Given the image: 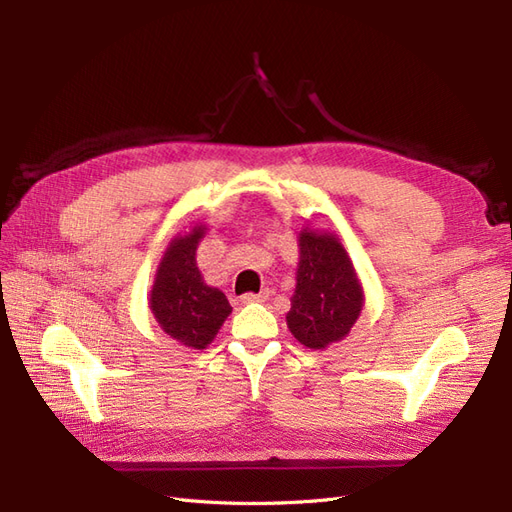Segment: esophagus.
Returning a JSON list of instances; mask_svg holds the SVG:
<instances>
[{
  "label": "esophagus",
  "mask_w": 512,
  "mask_h": 512,
  "mask_svg": "<svg viewBox=\"0 0 512 512\" xmlns=\"http://www.w3.org/2000/svg\"><path fill=\"white\" fill-rule=\"evenodd\" d=\"M269 299V290H262V292H245L241 297V303H262Z\"/></svg>",
  "instance_id": "1"
}]
</instances>
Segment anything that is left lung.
Masks as SVG:
<instances>
[{"instance_id": "obj_1", "label": "left lung", "mask_w": 512, "mask_h": 512, "mask_svg": "<svg viewBox=\"0 0 512 512\" xmlns=\"http://www.w3.org/2000/svg\"><path fill=\"white\" fill-rule=\"evenodd\" d=\"M297 241V288L286 322L299 344L324 350L348 337L361 316L365 292L337 235L305 226Z\"/></svg>"}]
</instances>
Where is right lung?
Here are the masks:
<instances>
[{
  "mask_svg": "<svg viewBox=\"0 0 512 512\" xmlns=\"http://www.w3.org/2000/svg\"><path fill=\"white\" fill-rule=\"evenodd\" d=\"M205 232V224H196L168 243L149 292L158 327L192 350H205L232 312L226 294L207 286L196 265V250Z\"/></svg>",
  "mask_w": 512,
  "mask_h": 512,
  "instance_id": "obj_1",
  "label": "right lung"
}]
</instances>
